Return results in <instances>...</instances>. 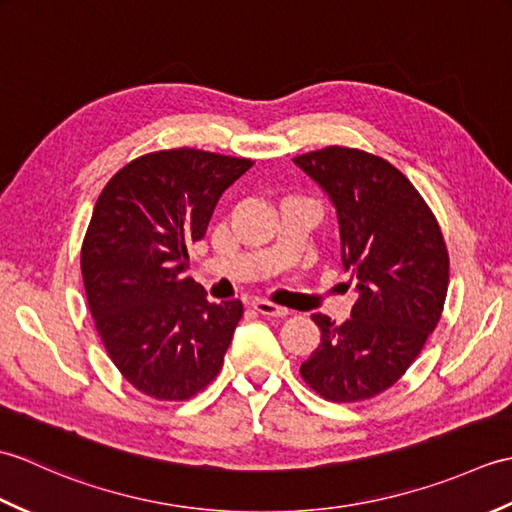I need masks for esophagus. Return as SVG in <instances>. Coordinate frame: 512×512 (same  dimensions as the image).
<instances>
[{"mask_svg": "<svg viewBox=\"0 0 512 512\" xmlns=\"http://www.w3.org/2000/svg\"><path fill=\"white\" fill-rule=\"evenodd\" d=\"M253 308H255L259 314H264V317H286V314L290 312V310L281 308V306H277V303H273V301H266V299H259V301H255V303H253Z\"/></svg>", "mask_w": 512, "mask_h": 512, "instance_id": "1", "label": "esophagus"}]
</instances>
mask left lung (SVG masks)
Returning a JSON list of instances; mask_svg holds the SVG:
<instances>
[{"label": "left lung", "mask_w": 512, "mask_h": 512, "mask_svg": "<svg viewBox=\"0 0 512 512\" xmlns=\"http://www.w3.org/2000/svg\"><path fill=\"white\" fill-rule=\"evenodd\" d=\"M292 160L334 204L341 262L358 295L343 325L312 314L321 343L301 376L325 400L374 398L436 330L449 288L447 246L427 202L387 160L336 145Z\"/></svg>", "instance_id": "8db88e82"}]
</instances>
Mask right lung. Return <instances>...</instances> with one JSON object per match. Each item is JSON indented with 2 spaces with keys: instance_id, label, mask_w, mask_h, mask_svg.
<instances>
[{
  "instance_id": "add662e5",
  "label": "right lung",
  "mask_w": 512,
  "mask_h": 512,
  "mask_svg": "<svg viewBox=\"0 0 512 512\" xmlns=\"http://www.w3.org/2000/svg\"><path fill=\"white\" fill-rule=\"evenodd\" d=\"M250 167L189 147L154 151L96 200L81 248L85 297L112 363L145 396L189 400L222 369L244 306L211 303L184 273L217 200Z\"/></svg>"
}]
</instances>
